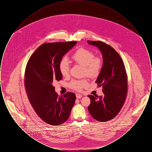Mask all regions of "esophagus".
<instances>
[{"instance_id": "esophagus-1", "label": "esophagus", "mask_w": 152, "mask_h": 152, "mask_svg": "<svg viewBox=\"0 0 152 152\" xmlns=\"http://www.w3.org/2000/svg\"><path fill=\"white\" fill-rule=\"evenodd\" d=\"M76 96L77 99H80L82 97V95L81 94H76Z\"/></svg>"}]
</instances>
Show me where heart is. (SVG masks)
Instances as JSON below:
<instances>
[{
	"mask_svg": "<svg viewBox=\"0 0 152 152\" xmlns=\"http://www.w3.org/2000/svg\"><path fill=\"white\" fill-rule=\"evenodd\" d=\"M71 58L75 63L84 66V72L91 77L98 76L101 72L103 65L102 59L100 57L94 56V52L89 50L80 48L73 54ZM58 68L62 76L66 77L69 75V65L66 58L60 61ZM88 84V80L83 79L73 80L70 83V86L73 89L80 91Z\"/></svg>",
	"mask_w": 152,
	"mask_h": 152,
	"instance_id": "heart-1",
	"label": "heart"
}]
</instances>
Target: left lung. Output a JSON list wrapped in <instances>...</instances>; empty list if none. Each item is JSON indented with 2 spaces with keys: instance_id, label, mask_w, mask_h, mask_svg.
Here are the masks:
<instances>
[{
  "instance_id": "obj_1",
  "label": "left lung",
  "mask_w": 152,
  "mask_h": 152,
  "mask_svg": "<svg viewBox=\"0 0 152 152\" xmlns=\"http://www.w3.org/2000/svg\"><path fill=\"white\" fill-rule=\"evenodd\" d=\"M101 52L103 65L96 81L102 86L103 95H89L91 104L88 110L95 120L105 122L116 117L122 108L128 91V80L123 60L117 52L108 44L100 41L88 40Z\"/></svg>"
}]
</instances>
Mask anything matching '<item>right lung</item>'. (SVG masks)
I'll return each mask as SVG.
<instances>
[{
	"mask_svg": "<svg viewBox=\"0 0 152 152\" xmlns=\"http://www.w3.org/2000/svg\"><path fill=\"white\" fill-rule=\"evenodd\" d=\"M76 42L46 43L29 58L24 74V84L29 102L37 115L45 123L58 125L69 118L76 96L68 92L59 96L52 86L63 77L58 65L63 56Z\"/></svg>",
	"mask_w": 152,
	"mask_h": 152,
	"instance_id": "right-lung-1",
	"label": "right lung"
}]
</instances>
